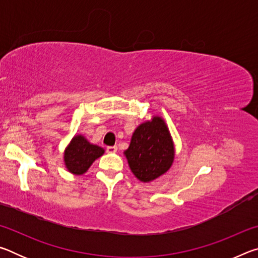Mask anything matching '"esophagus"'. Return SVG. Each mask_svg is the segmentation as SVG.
I'll return each mask as SVG.
<instances>
[{
    "label": "esophagus",
    "instance_id": "1",
    "mask_svg": "<svg viewBox=\"0 0 258 258\" xmlns=\"http://www.w3.org/2000/svg\"><path fill=\"white\" fill-rule=\"evenodd\" d=\"M117 150H118V148H117L116 146L107 147V152H109V154H115V152H117Z\"/></svg>",
    "mask_w": 258,
    "mask_h": 258
}]
</instances>
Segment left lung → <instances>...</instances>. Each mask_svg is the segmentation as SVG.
<instances>
[{
	"instance_id": "left-lung-1",
	"label": "left lung",
	"mask_w": 258,
	"mask_h": 258,
	"mask_svg": "<svg viewBox=\"0 0 258 258\" xmlns=\"http://www.w3.org/2000/svg\"><path fill=\"white\" fill-rule=\"evenodd\" d=\"M131 171L141 182H152L172 167L175 147L163 117L152 116L140 124L124 151Z\"/></svg>"
}]
</instances>
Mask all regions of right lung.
I'll use <instances>...</instances> for the list:
<instances>
[{"instance_id":"right-lung-1","label":"right lung","mask_w":258,"mask_h":258,"mask_svg":"<svg viewBox=\"0 0 258 258\" xmlns=\"http://www.w3.org/2000/svg\"><path fill=\"white\" fill-rule=\"evenodd\" d=\"M104 154V149L89 142L83 134H76L63 152V163L67 171L74 175H83L95 159Z\"/></svg>"}]
</instances>
